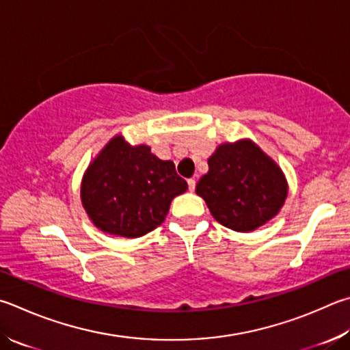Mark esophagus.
<instances>
[{
	"label": "esophagus",
	"instance_id": "34e87169",
	"mask_svg": "<svg viewBox=\"0 0 350 350\" xmlns=\"http://www.w3.org/2000/svg\"><path fill=\"white\" fill-rule=\"evenodd\" d=\"M188 189H189V191H194V189H196V180L194 179H188Z\"/></svg>",
	"mask_w": 350,
	"mask_h": 350
}]
</instances>
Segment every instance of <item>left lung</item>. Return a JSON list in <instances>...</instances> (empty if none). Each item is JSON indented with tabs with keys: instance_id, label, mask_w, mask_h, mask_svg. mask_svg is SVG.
Segmentation results:
<instances>
[{
	"instance_id": "left-lung-1",
	"label": "left lung",
	"mask_w": 350,
	"mask_h": 350,
	"mask_svg": "<svg viewBox=\"0 0 350 350\" xmlns=\"http://www.w3.org/2000/svg\"><path fill=\"white\" fill-rule=\"evenodd\" d=\"M197 182L213 217L237 232L257 230L275 217L288 196L283 171L250 139L221 144Z\"/></svg>"
}]
</instances>
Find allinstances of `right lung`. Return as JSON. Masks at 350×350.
Segmentation results:
<instances>
[{"mask_svg":"<svg viewBox=\"0 0 350 350\" xmlns=\"http://www.w3.org/2000/svg\"><path fill=\"white\" fill-rule=\"evenodd\" d=\"M187 188L173 162L161 161L147 145L131 147L114 136L88 165L81 200L100 231L136 239L163 224L171 200Z\"/></svg>","mask_w":350,"mask_h":350,"instance_id":"obj_1","label":"right lung"}]
</instances>
